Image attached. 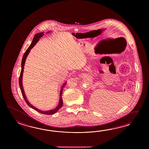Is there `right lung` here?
Wrapping results in <instances>:
<instances>
[{
  "instance_id": "obj_1",
  "label": "right lung",
  "mask_w": 149,
  "mask_h": 149,
  "mask_svg": "<svg viewBox=\"0 0 149 149\" xmlns=\"http://www.w3.org/2000/svg\"><path fill=\"white\" fill-rule=\"evenodd\" d=\"M44 35V32H40V33H38L37 34L35 35L34 38L32 40V41L31 44L30 45V46L28 48L26 49V51H25L24 54L23 55L22 57V62H21V73H20V75H19V88L20 89L21 91V93H22V94L23 97L25 100V102L30 107L32 108L33 109H34L36 111H38L39 112H40V113H42V114H47V115H50V114H54L56 112H57L62 107V105H63V100H62V91H63V88L64 86L65 85V84H64L63 87H62V89L61 90L60 92V102H59V104L57 105V107L55 108V109H53L52 110H49V111H41L39 110L38 109L35 108V107H33V105H32L27 100L26 97L25 96V94H24V90L22 86V76H23V69H24V64H25V60H26V57H27L29 53L30 52V49H32L33 47L35 46V44L37 42V41L39 40V38L41 37L42 36Z\"/></svg>"
}]
</instances>
